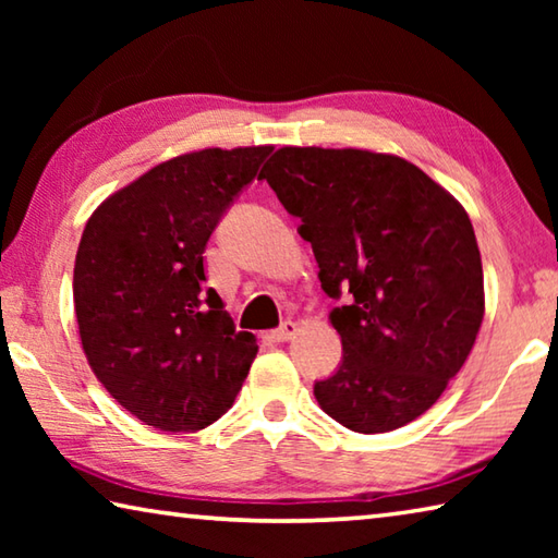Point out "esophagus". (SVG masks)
<instances>
[{"mask_svg": "<svg viewBox=\"0 0 558 558\" xmlns=\"http://www.w3.org/2000/svg\"><path fill=\"white\" fill-rule=\"evenodd\" d=\"M295 332H298V325L295 323H282L278 329H272V339H276V342H288V339H292L295 337Z\"/></svg>", "mask_w": 558, "mask_h": 558, "instance_id": "obj_1", "label": "esophagus"}]
</instances>
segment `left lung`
I'll return each mask as SVG.
<instances>
[{
  "label": "left lung",
  "instance_id": "8db88e82",
  "mask_svg": "<svg viewBox=\"0 0 558 558\" xmlns=\"http://www.w3.org/2000/svg\"><path fill=\"white\" fill-rule=\"evenodd\" d=\"M260 177L313 243L342 364L315 381L354 433L426 413L465 364L485 315L483 260L462 206L418 167L369 149L282 147Z\"/></svg>",
  "mask_w": 558,
  "mask_h": 558
}]
</instances>
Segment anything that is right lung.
Here are the masks:
<instances>
[{
  "label": "right lung",
  "mask_w": 558,
  "mask_h": 558,
  "mask_svg": "<svg viewBox=\"0 0 558 558\" xmlns=\"http://www.w3.org/2000/svg\"><path fill=\"white\" fill-rule=\"evenodd\" d=\"M272 147L169 159L102 202L81 235L73 302L98 381L147 426L194 433L231 409L258 354L235 332L204 251Z\"/></svg>",
  "instance_id": "add662e5"
}]
</instances>
